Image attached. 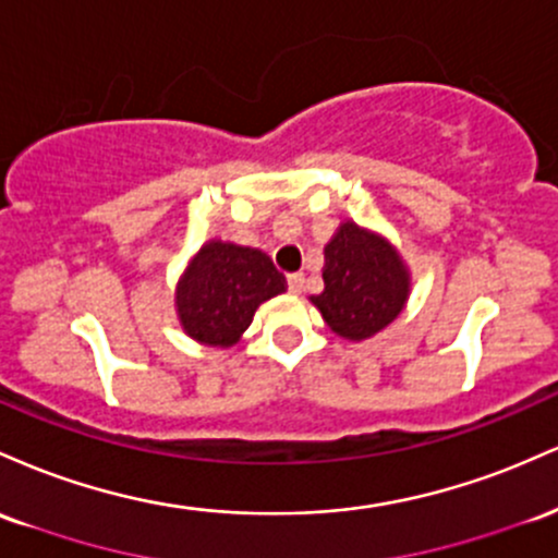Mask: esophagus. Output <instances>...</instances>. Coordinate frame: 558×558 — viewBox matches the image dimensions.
<instances>
[{
    "label": "esophagus",
    "instance_id": "1",
    "mask_svg": "<svg viewBox=\"0 0 558 558\" xmlns=\"http://www.w3.org/2000/svg\"><path fill=\"white\" fill-rule=\"evenodd\" d=\"M303 284H305L303 274H290V277H287V287H290V292H300L303 290Z\"/></svg>",
    "mask_w": 558,
    "mask_h": 558
}]
</instances>
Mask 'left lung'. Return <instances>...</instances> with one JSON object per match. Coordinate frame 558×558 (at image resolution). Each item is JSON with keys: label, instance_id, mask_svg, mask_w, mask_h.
Instances as JSON below:
<instances>
[{"label": "left lung", "instance_id": "1", "mask_svg": "<svg viewBox=\"0 0 558 558\" xmlns=\"http://www.w3.org/2000/svg\"><path fill=\"white\" fill-rule=\"evenodd\" d=\"M324 292L311 298L331 331L348 340H366L403 311L409 274L403 260L377 234L353 221L342 223L324 247Z\"/></svg>", "mask_w": 558, "mask_h": 558}]
</instances>
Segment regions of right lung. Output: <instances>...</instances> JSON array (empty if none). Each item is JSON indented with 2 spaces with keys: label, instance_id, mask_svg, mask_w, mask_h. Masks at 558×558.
I'll use <instances>...</instances> for the list:
<instances>
[{
  "label": "right lung",
  "instance_id": "right-lung-1",
  "mask_svg": "<svg viewBox=\"0 0 558 558\" xmlns=\"http://www.w3.org/2000/svg\"><path fill=\"white\" fill-rule=\"evenodd\" d=\"M284 290V274L266 253L208 242L179 284V318L192 340L229 348L250 327L263 300Z\"/></svg>",
  "mask_w": 558,
  "mask_h": 558
}]
</instances>
